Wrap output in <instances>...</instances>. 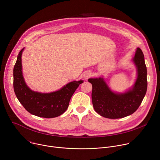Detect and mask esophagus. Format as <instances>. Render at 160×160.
Returning <instances> with one entry per match:
<instances>
[{
  "instance_id": "34e87169",
  "label": "esophagus",
  "mask_w": 160,
  "mask_h": 160,
  "mask_svg": "<svg viewBox=\"0 0 160 160\" xmlns=\"http://www.w3.org/2000/svg\"><path fill=\"white\" fill-rule=\"evenodd\" d=\"M91 76H92V73H91L90 72L88 71V72H86L83 75V77L85 80H87Z\"/></svg>"
}]
</instances>
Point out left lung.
<instances>
[{
    "label": "left lung",
    "instance_id": "left-lung-1",
    "mask_svg": "<svg viewBox=\"0 0 160 160\" xmlns=\"http://www.w3.org/2000/svg\"><path fill=\"white\" fill-rule=\"evenodd\" d=\"M138 68V78L133 88L124 94L112 92L102 78H90L92 85V101L95 111L101 116L122 118L132 115L141 105L147 90V69L144 56L140 48L137 49L133 59Z\"/></svg>",
    "mask_w": 160,
    "mask_h": 160
}]
</instances>
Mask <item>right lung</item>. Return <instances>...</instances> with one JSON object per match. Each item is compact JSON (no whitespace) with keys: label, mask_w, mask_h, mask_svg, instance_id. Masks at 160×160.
Masks as SVG:
<instances>
[{"label":"right lung","mask_w":160,"mask_h":160,"mask_svg":"<svg viewBox=\"0 0 160 160\" xmlns=\"http://www.w3.org/2000/svg\"><path fill=\"white\" fill-rule=\"evenodd\" d=\"M18 54L13 70V87L15 94L25 109L33 115L52 118L60 116L67 109L75 91L82 80L73 81L56 92L42 94L31 90L26 85L22 74L21 54Z\"/></svg>","instance_id":"1"}]
</instances>
